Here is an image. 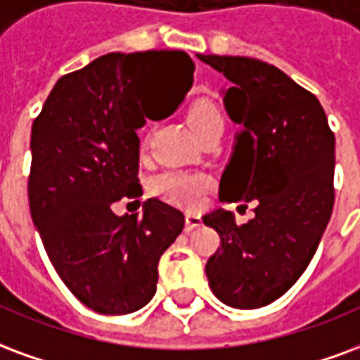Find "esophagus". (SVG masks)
<instances>
[{
	"label": "esophagus",
	"instance_id": "obj_1",
	"mask_svg": "<svg viewBox=\"0 0 360 360\" xmlns=\"http://www.w3.org/2000/svg\"><path fill=\"white\" fill-rule=\"evenodd\" d=\"M201 214L195 211H188L186 212V232H191V230H195V228L201 226Z\"/></svg>",
	"mask_w": 360,
	"mask_h": 360
}]
</instances>
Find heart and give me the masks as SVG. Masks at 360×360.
I'll return each instance as SVG.
<instances>
[{
    "instance_id": "obj_1",
    "label": "heart",
    "mask_w": 360,
    "mask_h": 360,
    "mask_svg": "<svg viewBox=\"0 0 360 360\" xmlns=\"http://www.w3.org/2000/svg\"><path fill=\"white\" fill-rule=\"evenodd\" d=\"M188 122L199 140L207 134L224 130V117L219 107L209 99H199L191 105L188 111ZM209 188H211V180L205 174H186V172H165L153 184L157 195L184 207L198 205Z\"/></svg>"
}]
</instances>
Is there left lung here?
<instances>
[{"label":"left lung","instance_id":"1","mask_svg":"<svg viewBox=\"0 0 360 360\" xmlns=\"http://www.w3.org/2000/svg\"><path fill=\"white\" fill-rule=\"evenodd\" d=\"M198 59L230 82L222 101L241 126L219 198L255 207L243 226L226 209L203 217L220 236L205 272L222 303L259 309L282 297L316 253L334 209L335 138L319 99L276 67L230 55Z\"/></svg>","mask_w":360,"mask_h":360}]
</instances>
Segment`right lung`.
Instances as JSON below:
<instances>
[{"mask_svg":"<svg viewBox=\"0 0 360 360\" xmlns=\"http://www.w3.org/2000/svg\"><path fill=\"white\" fill-rule=\"evenodd\" d=\"M191 84L193 63L184 51L107 53L61 76L34 120L32 222L65 285L96 313L148 305L159 259L182 232V212L159 199H148L141 217H119L112 203L141 195L140 96L178 91L174 109L162 112L167 119Z\"/></svg>","mask_w":360,"mask_h":360,"instance_id":"1","label":"right lung"}]
</instances>
